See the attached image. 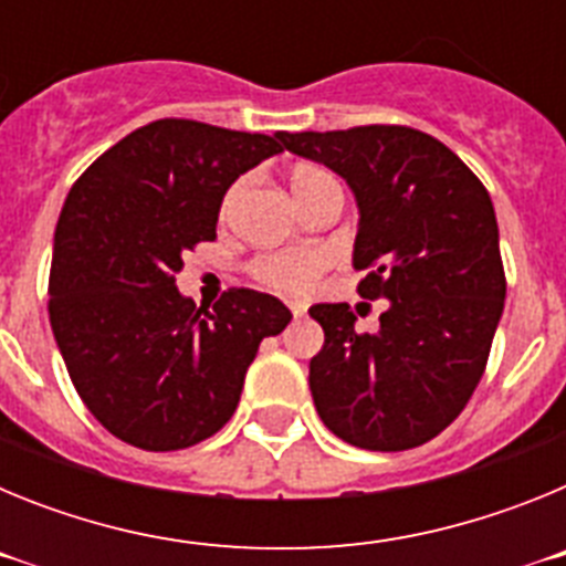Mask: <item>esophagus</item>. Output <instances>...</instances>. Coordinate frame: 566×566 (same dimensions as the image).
Here are the masks:
<instances>
[{
  "mask_svg": "<svg viewBox=\"0 0 566 566\" xmlns=\"http://www.w3.org/2000/svg\"><path fill=\"white\" fill-rule=\"evenodd\" d=\"M289 308H292L294 317H303V314H306V303H300V300H289Z\"/></svg>",
  "mask_w": 566,
  "mask_h": 566,
  "instance_id": "obj_1",
  "label": "esophagus"
}]
</instances>
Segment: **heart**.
I'll use <instances>...</instances> for the list:
<instances>
[{"instance_id": "b5f03b06", "label": "heart", "mask_w": 566, "mask_h": 566, "mask_svg": "<svg viewBox=\"0 0 566 566\" xmlns=\"http://www.w3.org/2000/svg\"><path fill=\"white\" fill-rule=\"evenodd\" d=\"M334 181V175L326 172L323 167H312V164H303L292 172V189L297 195V201L303 203L306 198H312L317 189H323L326 184ZM240 184H234L227 192V201L223 209L232 207L234 195H238ZM328 254L319 252V249H286V252H266L252 260V277L263 286L274 289V292L286 294H303L314 286L319 280V274L326 272Z\"/></svg>"}]
</instances>
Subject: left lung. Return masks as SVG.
Masks as SVG:
<instances>
[{"instance_id":"1","label":"left lung","mask_w":566,"mask_h":566,"mask_svg":"<svg viewBox=\"0 0 566 566\" xmlns=\"http://www.w3.org/2000/svg\"><path fill=\"white\" fill-rule=\"evenodd\" d=\"M280 142L354 189L357 292L388 300L379 334L357 332L348 303L308 308L326 332L308 363L319 419L365 451L431 442L476 391L507 294L488 189L453 149L402 124Z\"/></svg>"}]
</instances>
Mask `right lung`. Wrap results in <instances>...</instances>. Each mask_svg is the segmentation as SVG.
<instances>
[{"instance_id": "add662e5", "label": "right lung", "mask_w": 566, "mask_h": 566, "mask_svg": "<svg viewBox=\"0 0 566 566\" xmlns=\"http://www.w3.org/2000/svg\"><path fill=\"white\" fill-rule=\"evenodd\" d=\"M277 135L158 118L98 155L56 223L48 314L87 411L142 451H181L232 419L260 348L289 326L277 297L229 289L212 312L175 289L181 254L214 240L234 178Z\"/></svg>"}]
</instances>
